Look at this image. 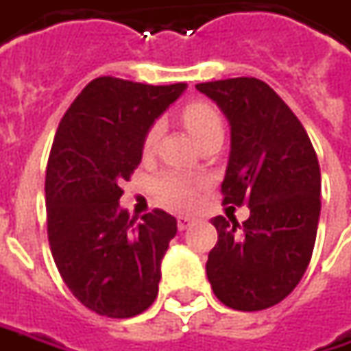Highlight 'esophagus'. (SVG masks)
I'll use <instances>...</instances> for the list:
<instances>
[{
    "label": "esophagus",
    "mask_w": 351,
    "mask_h": 351,
    "mask_svg": "<svg viewBox=\"0 0 351 351\" xmlns=\"http://www.w3.org/2000/svg\"><path fill=\"white\" fill-rule=\"evenodd\" d=\"M192 221H194V218H191V216H178V218H176V223H178V230H180V232L186 230Z\"/></svg>",
    "instance_id": "obj_1"
}]
</instances>
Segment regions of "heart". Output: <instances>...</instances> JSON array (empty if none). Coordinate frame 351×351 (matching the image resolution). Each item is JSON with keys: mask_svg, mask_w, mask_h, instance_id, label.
Returning a JSON list of instances; mask_svg holds the SVG:
<instances>
[{"mask_svg": "<svg viewBox=\"0 0 351 351\" xmlns=\"http://www.w3.org/2000/svg\"><path fill=\"white\" fill-rule=\"evenodd\" d=\"M180 119L202 145L212 139H223V131H226L223 119L220 112L208 101H192L184 106L180 112ZM162 131H165L162 121H153L149 125V130L143 135V155H153L157 151ZM204 184V178L180 175V173H165L155 180V194L160 204L169 206L173 210H186L196 202L198 191Z\"/></svg>", "mask_w": 351, "mask_h": 351, "instance_id": "obj_1", "label": "heart"}]
</instances>
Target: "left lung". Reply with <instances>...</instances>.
I'll return each mask as SVG.
<instances>
[{"label": "left lung", "instance_id": "left-lung-1", "mask_svg": "<svg viewBox=\"0 0 351 351\" xmlns=\"http://www.w3.org/2000/svg\"><path fill=\"white\" fill-rule=\"evenodd\" d=\"M196 88L232 125V153L221 182L223 204L247 206L250 218H212L218 243L206 275L234 311L275 306L302 279L320 216V167L313 143L279 94L257 78H228Z\"/></svg>", "mask_w": 351, "mask_h": 351}]
</instances>
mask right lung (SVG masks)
Returning <instances> with one entry per match:
<instances>
[{"instance_id":"add662e5","label":"right lung","mask_w":351,"mask_h":351,"mask_svg":"<svg viewBox=\"0 0 351 351\" xmlns=\"http://www.w3.org/2000/svg\"><path fill=\"white\" fill-rule=\"evenodd\" d=\"M184 88L99 76L58 123L45 178L49 245L70 293L99 316H137L159 293L176 220L155 208L137 221L119 198L145 131Z\"/></svg>"}]
</instances>
